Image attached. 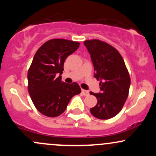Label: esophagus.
<instances>
[{"label": "esophagus", "instance_id": "obj_1", "mask_svg": "<svg viewBox=\"0 0 156 156\" xmlns=\"http://www.w3.org/2000/svg\"><path fill=\"white\" fill-rule=\"evenodd\" d=\"M82 93H83V95H89V92L87 90H82Z\"/></svg>", "mask_w": 156, "mask_h": 156}]
</instances>
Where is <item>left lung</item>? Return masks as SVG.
Here are the masks:
<instances>
[{"label":"left lung","instance_id":"obj_1","mask_svg":"<svg viewBox=\"0 0 156 156\" xmlns=\"http://www.w3.org/2000/svg\"><path fill=\"white\" fill-rule=\"evenodd\" d=\"M83 44L91 56L94 77L101 86L100 92H90L98 100L90 112L98 119H109L119 113L125 103L130 77L122 56L113 47L97 39L85 41Z\"/></svg>","mask_w":156,"mask_h":156}]
</instances>
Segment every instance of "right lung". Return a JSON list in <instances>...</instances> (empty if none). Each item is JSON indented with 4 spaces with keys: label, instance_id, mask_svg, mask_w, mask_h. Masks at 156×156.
Masks as SVG:
<instances>
[{
    "label": "right lung",
    "instance_id": "add662e5",
    "mask_svg": "<svg viewBox=\"0 0 156 156\" xmlns=\"http://www.w3.org/2000/svg\"><path fill=\"white\" fill-rule=\"evenodd\" d=\"M80 44L65 39H52L37 49L29 69L28 91L41 113L57 117L64 112L74 95L81 93L77 83L61 81L66 58L78 49Z\"/></svg>",
    "mask_w": 156,
    "mask_h": 156
}]
</instances>
